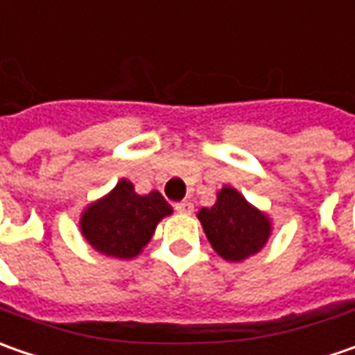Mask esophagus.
Returning <instances> with one entry per match:
<instances>
[{
	"label": "esophagus",
	"mask_w": 355,
	"mask_h": 355,
	"mask_svg": "<svg viewBox=\"0 0 355 355\" xmlns=\"http://www.w3.org/2000/svg\"><path fill=\"white\" fill-rule=\"evenodd\" d=\"M173 207H175V211L178 213H185V215H189V213L193 211V203H191V201H180V203H175Z\"/></svg>",
	"instance_id": "obj_1"
}]
</instances>
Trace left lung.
Wrapping results in <instances>:
<instances>
[{
    "instance_id": "1",
    "label": "left lung",
    "mask_w": 355,
    "mask_h": 355,
    "mask_svg": "<svg viewBox=\"0 0 355 355\" xmlns=\"http://www.w3.org/2000/svg\"><path fill=\"white\" fill-rule=\"evenodd\" d=\"M198 217L211 247L227 261H243L261 251L270 235L268 219L233 187H223L215 205L203 207Z\"/></svg>"
}]
</instances>
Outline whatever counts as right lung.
Listing matches in <instances>:
<instances>
[{
    "label": "right lung",
    "mask_w": 355,
    "mask_h": 355,
    "mask_svg": "<svg viewBox=\"0 0 355 355\" xmlns=\"http://www.w3.org/2000/svg\"><path fill=\"white\" fill-rule=\"evenodd\" d=\"M170 213V203L159 191L138 196L134 185L122 180L106 198L85 211L80 229L96 251L132 259L148 245L157 221Z\"/></svg>",
    "instance_id": "right-lung-1"
}]
</instances>
